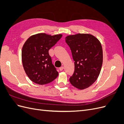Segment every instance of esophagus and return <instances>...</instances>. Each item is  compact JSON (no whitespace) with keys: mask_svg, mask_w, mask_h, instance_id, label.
<instances>
[{"mask_svg":"<svg viewBox=\"0 0 124 124\" xmlns=\"http://www.w3.org/2000/svg\"><path fill=\"white\" fill-rule=\"evenodd\" d=\"M63 68H64V67H63V66H62V67H61L59 68V70H61V71H62L63 69Z\"/></svg>","mask_w":124,"mask_h":124,"instance_id":"esophagus-1","label":"esophagus"}]
</instances>
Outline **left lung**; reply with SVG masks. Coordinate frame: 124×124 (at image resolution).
I'll return each mask as SVG.
<instances>
[{"mask_svg":"<svg viewBox=\"0 0 124 124\" xmlns=\"http://www.w3.org/2000/svg\"><path fill=\"white\" fill-rule=\"evenodd\" d=\"M74 61V71L69 78L70 83L78 89L89 87L97 80L103 62V51L100 41L89 33L67 36Z\"/></svg>","mask_w":124,"mask_h":124,"instance_id":"1","label":"left lung"}]
</instances>
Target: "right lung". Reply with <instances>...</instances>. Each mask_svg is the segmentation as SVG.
<instances>
[{
  "instance_id": "right-lung-1",
  "label": "right lung",
  "mask_w": 124,
  "mask_h": 124,
  "mask_svg": "<svg viewBox=\"0 0 124 124\" xmlns=\"http://www.w3.org/2000/svg\"><path fill=\"white\" fill-rule=\"evenodd\" d=\"M62 36L39 33L31 36L25 41L22 50V63L26 74L33 82L39 85L46 84L58 76L52 64L48 50Z\"/></svg>"
}]
</instances>
